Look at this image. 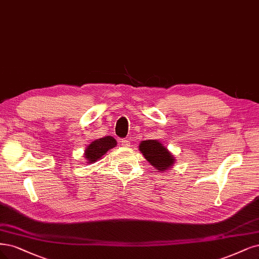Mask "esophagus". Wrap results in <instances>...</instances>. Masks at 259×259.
I'll return each mask as SVG.
<instances>
[{"label":"esophagus","mask_w":259,"mask_h":259,"mask_svg":"<svg viewBox=\"0 0 259 259\" xmlns=\"http://www.w3.org/2000/svg\"><path fill=\"white\" fill-rule=\"evenodd\" d=\"M130 144H131V142H130V140L127 138L122 140V146L123 147H130Z\"/></svg>","instance_id":"esophagus-1"}]
</instances>
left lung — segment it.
Instances as JSON below:
<instances>
[{
    "label": "left lung",
    "mask_w": 259,
    "mask_h": 259,
    "mask_svg": "<svg viewBox=\"0 0 259 259\" xmlns=\"http://www.w3.org/2000/svg\"><path fill=\"white\" fill-rule=\"evenodd\" d=\"M139 151L150 165L153 166L159 172L169 170L176 162L174 154L159 140L150 139L141 141Z\"/></svg>",
    "instance_id": "obj_1"
}]
</instances>
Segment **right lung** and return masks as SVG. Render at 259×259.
I'll list each match as a JSON object with an SVG mask.
<instances>
[{"label":"right lung","instance_id":"right-lung-1","mask_svg":"<svg viewBox=\"0 0 259 259\" xmlns=\"http://www.w3.org/2000/svg\"><path fill=\"white\" fill-rule=\"evenodd\" d=\"M117 146V140L111 136H105L100 139L93 140L85 148L84 158L88 164H93L97 159L102 158L109 150Z\"/></svg>","mask_w":259,"mask_h":259}]
</instances>
